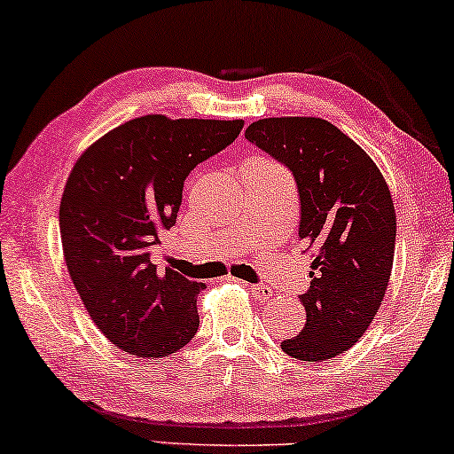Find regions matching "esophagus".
<instances>
[{"label": "esophagus", "mask_w": 454, "mask_h": 454, "mask_svg": "<svg viewBox=\"0 0 454 454\" xmlns=\"http://www.w3.org/2000/svg\"><path fill=\"white\" fill-rule=\"evenodd\" d=\"M247 289L251 291V295H254L255 301H268L270 297H272V289H270L268 285H247Z\"/></svg>", "instance_id": "1"}]
</instances>
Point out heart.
<instances>
[{
    "mask_svg": "<svg viewBox=\"0 0 454 454\" xmlns=\"http://www.w3.org/2000/svg\"><path fill=\"white\" fill-rule=\"evenodd\" d=\"M262 165H270L268 159H262V157H255V159H249L245 163V168H262Z\"/></svg>",
    "mask_w": 454,
    "mask_h": 454,
    "instance_id": "1",
    "label": "heart"
}]
</instances>
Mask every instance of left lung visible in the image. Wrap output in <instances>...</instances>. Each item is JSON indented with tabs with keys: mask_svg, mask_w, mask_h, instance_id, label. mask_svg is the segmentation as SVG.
Segmentation results:
<instances>
[{
	"mask_svg": "<svg viewBox=\"0 0 454 454\" xmlns=\"http://www.w3.org/2000/svg\"><path fill=\"white\" fill-rule=\"evenodd\" d=\"M245 137L289 168L300 192V239L312 251L306 326L285 354L323 363L369 329L392 277L395 211L380 168L335 125L318 117H270Z\"/></svg>",
	"mask_w": 454,
	"mask_h": 454,
	"instance_id": "1",
	"label": "left lung"
}]
</instances>
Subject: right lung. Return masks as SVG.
<instances>
[{
    "mask_svg": "<svg viewBox=\"0 0 454 454\" xmlns=\"http://www.w3.org/2000/svg\"><path fill=\"white\" fill-rule=\"evenodd\" d=\"M245 121L146 114L119 125L77 159L60 200L71 280L96 326L137 358L176 354L199 329L205 289L151 249L176 223L182 188L199 163L232 145Z\"/></svg>",
    "mask_w": 454,
    "mask_h": 454,
    "instance_id": "right-lung-1",
    "label": "right lung"
}]
</instances>
